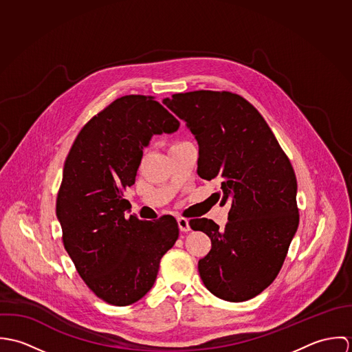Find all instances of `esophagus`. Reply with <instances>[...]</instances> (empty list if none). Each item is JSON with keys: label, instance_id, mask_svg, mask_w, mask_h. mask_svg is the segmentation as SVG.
<instances>
[{"label": "esophagus", "instance_id": "34e87169", "mask_svg": "<svg viewBox=\"0 0 352 352\" xmlns=\"http://www.w3.org/2000/svg\"><path fill=\"white\" fill-rule=\"evenodd\" d=\"M177 223H179V229H180L182 232H190V230H191L188 219H186V218H179V219H177Z\"/></svg>", "mask_w": 352, "mask_h": 352}]
</instances>
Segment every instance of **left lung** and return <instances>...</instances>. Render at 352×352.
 I'll return each instance as SVG.
<instances>
[{"label":"left lung","mask_w":352,"mask_h":352,"mask_svg":"<svg viewBox=\"0 0 352 352\" xmlns=\"http://www.w3.org/2000/svg\"><path fill=\"white\" fill-rule=\"evenodd\" d=\"M164 104L198 141V175L218 179L217 198L230 201L225 229L190 221L211 239L198 263L201 280L221 300L248 301L278 276L298 228L293 165L260 112L237 94L194 91Z\"/></svg>","instance_id":"left-lung-1"}]
</instances>
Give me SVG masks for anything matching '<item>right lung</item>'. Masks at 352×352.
Returning <instances> with one entry per match:
<instances>
[{
  "label": "right lung",
  "instance_id": "obj_1",
  "mask_svg": "<svg viewBox=\"0 0 352 352\" xmlns=\"http://www.w3.org/2000/svg\"><path fill=\"white\" fill-rule=\"evenodd\" d=\"M179 126L153 96L126 95L81 129L66 157L56 197L62 243L85 285L109 305L141 300L179 237L172 215L154 222L127 217L123 199L151 137Z\"/></svg>",
  "mask_w": 352,
  "mask_h": 352
}]
</instances>
